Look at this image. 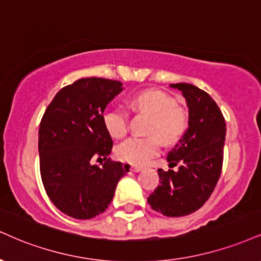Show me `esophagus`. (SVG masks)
Returning <instances> with one entry per match:
<instances>
[{
  "instance_id": "1",
  "label": "esophagus",
  "mask_w": 261,
  "mask_h": 261,
  "mask_svg": "<svg viewBox=\"0 0 261 261\" xmlns=\"http://www.w3.org/2000/svg\"><path fill=\"white\" fill-rule=\"evenodd\" d=\"M125 169H127V170L134 171V172H139L142 170V168H141V166H137V165H127V166H125Z\"/></svg>"
}]
</instances>
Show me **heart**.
<instances>
[{"mask_svg": "<svg viewBox=\"0 0 261 261\" xmlns=\"http://www.w3.org/2000/svg\"><path fill=\"white\" fill-rule=\"evenodd\" d=\"M135 108L152 115L148 137H131L119 144L115 154L121 162L142 165L148 163L161 149V141L171 146L177 143L188 128V117L177 107V100L161 90H146L131 100ZM107 133L114 139H122L127 134L128 115L122 109H113L103 117Z\"/></svg>", "mask_w": 261, "mask_h": 261, "instance_id": "b5f03b06", "label": "heart"}]
</instances>
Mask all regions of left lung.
Segmentation results:
<instances>
[{
    "label": "left lung",
    "instance_id": "left-lung-1",
    "mask_svg": "<svg viewBox=\"0 0 261 261\" xmlns=\"http://www.w3.org/2000/svg\"><path fill=\"white\" fill-rule=\"evenodd\" d=\"M188 106V128L168 154L169 166L158 169L159 185L147 198L150 208L165 216H186L202 208L212 196L224 162L226 122L215 100L191 84H171Z\"/></svg>",
    "mask_w": 261,
    "mask_h": 261
}]
</instances>
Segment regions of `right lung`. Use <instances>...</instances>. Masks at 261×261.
Here are the masks:
<instances>
[{
    "instance_id": "right-lung-1",
    "label": "right lung",
    "mask_w": 261,
    "mask_h": 261,
    "mask_svg": "<svg viewBox=\"0 0 261 261\" xmlns=\"http://www.w3.org/2000/svg\"><path fill=\"white\" fill-rule=\"evenodd\" d=\"M122 84L85 77L59 91L40 122L39 154L43 187L57 208L80 220L102 214L118 182L128 171L108 158L113 140L103 122L107 105ZM95 158L106 162L92 166Z\"/></svg>"
}]
</instances>
